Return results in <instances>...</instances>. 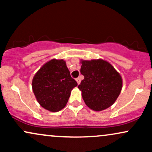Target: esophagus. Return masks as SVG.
<instances>
[{"mask_svg":"<svg viewBox=\"0 0 152 152\" xmlns=\"http://www.w3.org/2000/svg\"><path fill=\"white\" fill-rule=\"evenodd\" d=\"M76 81H77L78 84H79V83H80V82H81V78H80L79 77H78V78H76Z\"/></svg>","mask_w":152,"mask_h":152,"instance_id":"esophagus-1","label":"esophagus"}]
</instances>
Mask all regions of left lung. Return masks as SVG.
Instances as JSON below:
<instances>
[{
  "mask_svg": "<svg viewBox=\"0 0 152 152\" xmlns=\"http://www.w3.org/2000/svg\"><path fill=\"white\" fill-rule=\"evenodd\" d=\"M81 74L84 78L78 88L85 104L94 111L111 106L122 88V78L109 62L102 59L81 61Z\"/></svg>",
  "mask_w": 152,
  "mask_h": 152,
  "instance_id": "left-lung-1",
  "label": "left lung"
}]
</instances>
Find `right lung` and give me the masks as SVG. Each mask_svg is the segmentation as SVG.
I'll return each mask as SVG.
<instances>
[{
    "mask_svg": "<svg viewBox=\"0 0 152 152\" xmlns=\"http://www.w3.org/2000/svg\"><path fill=\"white\" fill-rule=\"evenodd\" d=\"M77 85L62 59H52L45 64L32 81L33 91L38 102L43 108L53 112L65 107L71 91Z\"/></svg>",
    "mask_w": 152,
    "mask_h": 152,
    "instance_id": "add662e5",
    "label": "right lung"
}]
</instances>
